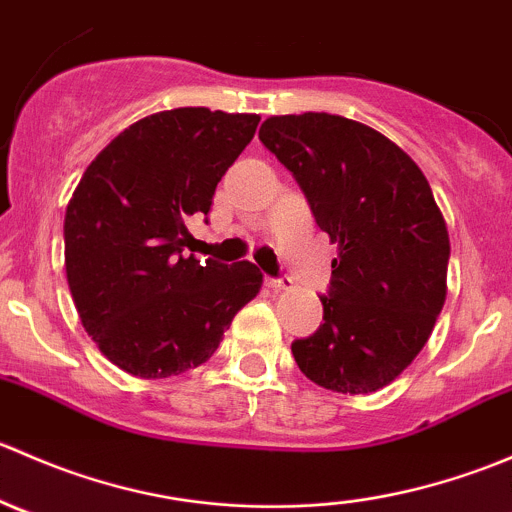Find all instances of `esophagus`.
Instances as JSON below:
<instances>
[{
	"mask_svg": "<svg viewBox=\"0 0 512 512\" xmlns=\"http://www.w3.org/2000/svg\"><path fill=\"white\" fill-rule=\"evenodd\" d=\"M267 285L272 289H292V277L289 275H280V277H267Z\"/></svg>",
	"mask_w": 512,
	"mask_h": 512,
	"instance_id": "34e87169",
	"label": "esophagus"
}]
</instances>
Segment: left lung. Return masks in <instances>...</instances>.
<instances>
[{
    "instance_id": "8db88e82",
    "label": "left lung",
    "mask_w": 512,
    "mask_h": 512,
    "mask_svg": "<svg viewBox=\"0 0 512 512\" xmlns=\"http://www.w3.org/2000/svg\"><path fill=\"white\" fill-rule=\"evenodd\" d=\"M260 141L339 245L319 297L324 322L294 339V361L324 389L371 394L416 359L446 302L451 242L431 185L396 143L352 118L272 116Z\"/></svg>"
}]
</instances>
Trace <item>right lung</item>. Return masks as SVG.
Listing matches in <instances>:
<instances>
[{
  "label": "right lung",
  "mask_w": 512,
  "mask_h": 512,
  "mask_svg": "<svg viewBox=\"0 0 512 512\" xmlns=\"http://www.w3.org/2000/svg\"><path fill=\"white\" fill-rule=\"evenodd\" d=\"M260 116L173 108L118 133L91 160L64 218L66 280L108 361L141 379L195 369L260 292L252 262L185 257L190 215H208ZM208 223V220H205Z\"/></svg>",
  "instance_id": "right-lung-1"
}]
</instances>
